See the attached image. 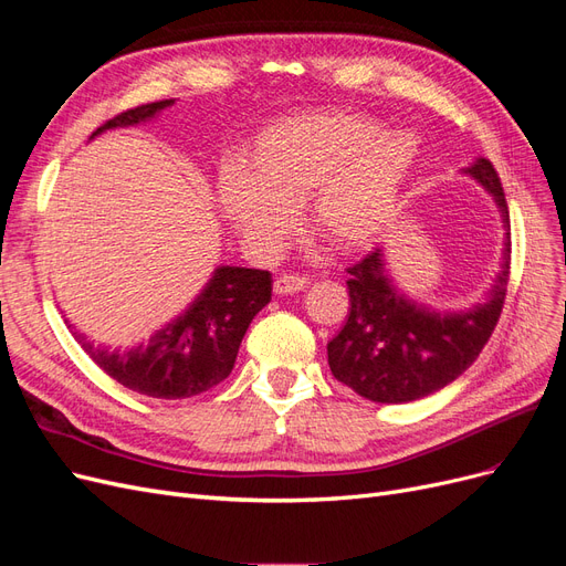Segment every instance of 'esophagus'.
Masks as SVG:
<instances>
[{"mask_svg":"<svg viewBox=\"0 0 566 566\" xmlns=\"http://www.w3.org/2000/svg\"><path fill=\"white\" fill-rule=\"evenodd\" d=\"M310 285V279L304 276V273H281V276L273 281V290H276V295H293L300 293Z\"/></svg>","mask_w":566,"mask_h":566,"instance_id":"obj_1","label":"esophagus"}]
</instances>
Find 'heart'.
<instances>
[{"label":"heart","instance_id":"b5f03b06","mask_svg":"<svg viewBox=\"0 0 566 566\" xmlns=\"http://www.w3.org/2000/svg\"><path fill=\"white\" fill-rule=\"evenodd\" d=\"M418 163L413 134L352 111H306L264 127L243 169L217 179L229 224L262 250L276 248L304 202V217L339 252L364 250L387 231Z\"/></svg>","mask_w":566,"mask_h":566}]
</instances>
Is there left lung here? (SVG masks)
<instances>
[{
	"label": "left lung",
	"instance_id": "left-lung-1",
	"mask_svg": "<svg viewBox=\"0 0 566 566\" xmlns=\"http://www.w3.org/2000/svg\"><path fill=\"white\" fill-rule=\"evenodd\" d=\"M465 172L493 196L505 227L501 271L484 302L434 312L406 297L389 279L380 248L347 269L349 318L328 342V364L339 382L370 401L406 403L447 387L474 364L501 318L512 252L507 200L491 160L479 158Z\"/></svg>",
	"mask_w": 566,
	"mask_h": 566
}]
</instances>
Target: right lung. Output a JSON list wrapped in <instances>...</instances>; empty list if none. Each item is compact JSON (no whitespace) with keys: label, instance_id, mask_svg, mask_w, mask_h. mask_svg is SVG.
<instances>
[{"label":"right lung","instance_id":"add662e5","mask_svg":"<svg viewBox=\"0 0 566 566\" xmlns=\"http://www.w3.org/2000/svg\"><path fill=\"white\" fill-rule=\"evenodd\" d=\"M172 104L175 98H163L129 108L106 119L92 136L136 125ZM271 273L262 269L219 266L177 321L127 352L101 349L84 335H73L92 361L127 389L153 399H188L229 378L250 321L271 300Z\"/></svg>","mask_w":566,"mask_h":566}]
</instances>
